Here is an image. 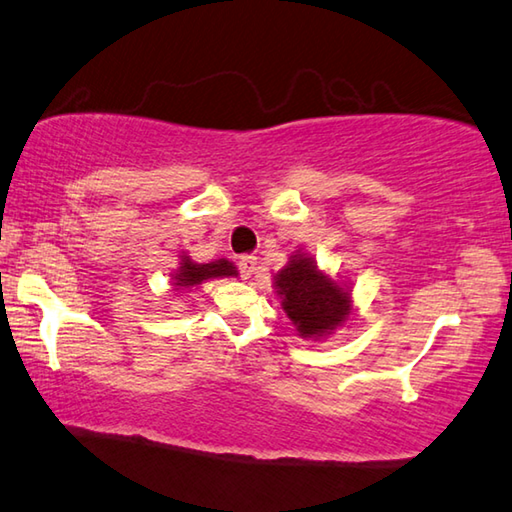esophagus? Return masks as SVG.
Instances as JSON below:
<instances>
[{
	"mask_svg": "<svg viewBox=\"0 0 512 512\" xmlns=\"http://www.w3.org/2000/svg\"><path fill=\"white\" fill-rule=\"evenodd\" d=\"M256 265H258V258L254 254H245L238 258V270L242 274V279H249V276L256 274Z\"/></svg>",
	"mask_w": 512,
	"mask_h": 512,
	"instance_id": "34e87169",
	"label": "esophagus"
}]
</instances>
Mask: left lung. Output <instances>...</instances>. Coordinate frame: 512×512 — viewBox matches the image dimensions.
I'll use <instances>...</instances> for the list:
<instances>
[{
  "label": "left lung",
  "mask_w": 512,
  "mask_h": 512,
  "mask_svg": "<svg viewBox=\"0 0 512 512\" xmlns=\"http://www.w3.org/2000/svg\"><path fill=\"white\" fill-rule=\"evenodd\" d=\"M276 292L283 297V310L303 337H321L346 321L351 297L335 281L317 270L312 258L292 256L276 274Z\"/></svg>",
  "instance_id": "left-lung-1"
}]
</instances>
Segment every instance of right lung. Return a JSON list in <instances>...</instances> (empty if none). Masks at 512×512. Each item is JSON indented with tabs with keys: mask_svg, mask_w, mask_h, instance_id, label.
<instances>
[{
	"mask_svg": "<svg viewBox=\"0 0 512 512\" xmlns=\"http://www.w3.org/2000/svg\"><path fill=\"white\" fill-rule=\"evenodd\" d=\"M218 276H238L233 263L224 261H213V263H193L188 256H182V267H179L175 274V288H193V285H200L206 279H218Z\"/></svg>",
	"mask_w": 512,
	"mask_h": 512,
	"instance_id": "obj_1",
	"label": "right lung"
}]
</instances>
